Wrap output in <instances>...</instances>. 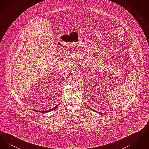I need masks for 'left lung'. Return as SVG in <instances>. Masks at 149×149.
<instances>
[{
  "mask_svg": "<svg viewBox=\"0 0 149 149\" xmlns=\"http://www.w3.org/2000/svg\"><path fill=\"white\" fill-rule=\"evenodd\" d=\"M91 109H92V110H93V111H94V110H93V109H92V108H91ZM95 112H96V111H95Z\"/></svg>",
  "mask_w": 149,
  "mask_h": 149,
  "instance_id": "8db88e82",
  "label": "left lung"
}]
</instances>
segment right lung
<instances>
[{
    "mask_svg": "<svg viewBox=\"0 0 149 149\" xmlns=\"http://www.w3.org/2000/svg\"><path fill=\"white\" fill-rule=\"evenodd\" d=\"M59 104L57 105V106L55 107L54 108H52V109H49V110H46V111H37V110H35V109H33V111H36V112H41V113H47V112H50V111H53V110H54L55 109H56V108H57V107H58V106Z\"/></svg>",
    "mask_w": 149,
    "mask_h": 149,
    "instance_id": "right-lung-1",
    "label": "right lung"
}]
</instances>
